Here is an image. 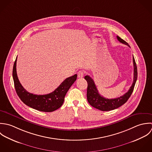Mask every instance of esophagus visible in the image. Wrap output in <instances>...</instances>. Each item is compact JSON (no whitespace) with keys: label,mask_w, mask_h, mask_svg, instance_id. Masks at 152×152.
I'll list each match as a JSON object with an SVG mask.
<instances>
[{"label":"esophagus","mask_w":152,"mask_h":152,"mask_svg":"<svg viewBox=\"0 0 152 152\" xmlns=\"http://www.w3.org/2000/svg\"><path fill=\"white\" fill-rule=\"evenodd\" d=\"M84 74H85V72L83 70H80L77 73V76L79 78H82L84 76Z\"/></svg>","instance_id":"1"}]
</instances>
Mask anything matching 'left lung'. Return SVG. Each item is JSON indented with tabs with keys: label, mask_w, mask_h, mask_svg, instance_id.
Listing matches in <instances>:
<instances>
[{
	"label": "left lung",
	"mask_w": 152,
	"mask_h": 152,
	"mask_svg": "<svg viewBox=\"0 0 152 152\" xmlns=\"http://www.w3.org/2000/svg\"><path fill=\"white\" fill-rule=\"evenodd\" d=\"M117 39L121 43L127 45L129 47H130V46L126 42H125L118 36H117ZM133 62L134 67V76L133 83L127 92H126L124 94L118 98L106 99L103 97L99 93V91L96 88L95 83L91 77L88 75H86L85 77V79L88 82L87 99L89 103L91 106L102 111H110L119 107L127 101V100L130 97L132 92L133 91L137 78V66L133 56Z\"/></svg>",
	"instance_id": "1"
}]
</instances>
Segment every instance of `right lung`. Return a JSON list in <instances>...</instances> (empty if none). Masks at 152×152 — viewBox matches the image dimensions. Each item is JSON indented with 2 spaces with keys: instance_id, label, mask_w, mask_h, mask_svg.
Listing matches in <instances>:
<instances>
[{
  "instance_id": "right-lung-1",
  "label": "right lung",
  "mask_w": 152,
  "mask_h": 152,
  "mask_svg": "<svg viewBox=\"0 0 152 152\" xmlns=\"http://www.w3.org/2000/svg\"><path fill=\"white\" fill-rule=\"evenodd\" d=\"M16 61L17 58L14 63L12 75L15 88L20 100L27 106L41 112H51L61 107L66 93L76 81L77 75L75 74L66 78L57 89L50 93L43 95L33 94L26 91L20 84L16 73Z\"/></svg>"
}]
</instances>
